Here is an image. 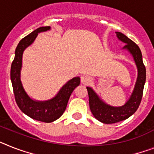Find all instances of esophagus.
<instances>
[{
  "label": "esophagus",
  "mask_w": 154,
  "mask_h": 154,
  "mask_svg": "<svg viewBox=\"0 0 154 154\" xmlns=\"http://www.w3.org/2000/svg\"><path fill=\"white\" fill-rule=\"evenodd\" d=\"M81 84L84 85H87L91 82V77L88 75H83L81 78Z\"/></svg>",
  "instance_id": "1"
}]
</instances>
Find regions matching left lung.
Masks as SVG:
<instances>
[{
	"mask_svg": "<svg viewBox=\"0 0 154 154\" xmlns=\"http://www.w3.org/2000/svg\"><path fill=\"white\" fill-rule=\"evenodd\" d=\"M118 40L126 44L123 49L127 50L135 61L138 76L134 90L125 105L112 106L103 102L91 87H87L89 97V106L93 116L102 123L114 124L131 117L139 108L143 97V88L146 82V67L143 64V55L140 48L127 36L121 32H116Z\"/></svg>",
	"mask_w": 154,
	"mask_h": 154,
	"instance_id": "8db88e82",
	"label": "left lung"
}]
</instances>
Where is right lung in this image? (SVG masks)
<instances>
[{
    "mask_svg": "<svg viewBox=\"0 0 154 154\" xmlns=\"http://www.w3.org/2000/svg\"><path fill=\"white\" fill-rule=\"evenodd\" d=\"M50 29V26L37 28L19 41L15 49V58L11 66V81L15 101L19 108L28 117L45 123L55 121L63 114L71 93L81 82L79 77H73L63 85L55 97L46 101H38L31 99L25 91L21 81L23 51L33 43L38 33Z\"/></svg>",
    "mask_w": 154,
    "mask_h": 154,
    "instance_id": "obj_1",
    "label": "right lung"
}]
</instances>
